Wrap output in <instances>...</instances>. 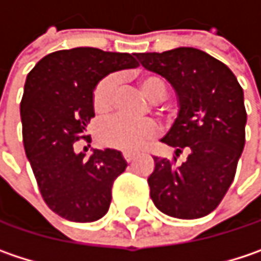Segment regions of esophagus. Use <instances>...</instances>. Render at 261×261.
<instances>
[{"label":"esophagus","instance_id":"1","mask_svg":"<svg viewBox=\"0 0 261 261\" xmlns=\"http://www.w3.org/2000/svg\"><path fill=\"white\" fill-rule=\"evenodd\" d=\"M123 158H124V160H126L127 163H130V162L135 159V154H132V153H123Z\"/></svg>","mask_w":261,"mask_h":261}]
</instances>
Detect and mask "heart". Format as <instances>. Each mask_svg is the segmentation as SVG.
Here are the masks:
<instances>
[{"label":"heart","instance_id":"b5f03b06","mask_svg":"<svg viewBox=\"0 0 261 261\" xmlns=\"http://www.w3.org/2000/svg\"><path fill=\"white\" fill-rule=\"evenodd\" d=\"M141 92L150 101H160L166 95V83L156 74H142L138 77ZM117 92V79L116 75H107L95 86L92 103L93 110L99 114H105L113 110ZM158 132L156 123L151 120L132 121L126 117H113L107 120L99 127L98 138L99 142L126 153H135L141 150Z\"/></svg>","mask_w":261,"mask_h":261}]
</instances>
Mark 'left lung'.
<instances>
[{
	"instance_id": "8db88e82",
	"label": "left lung",
	"mask_w": 261,
	"mask_h": 261,
	"mask_svg": "<svg viewBox=\"0 0 261 261\" xmlns=\"http://www.w3.org/2000/svg\"><path fill=\"white\" fill-rule=\"evenodd\" d=\"M137 58L177 93L179 111L162 142L174 147L177 158L182 150L189 151L181 165L153 158L150 196L169 217H205L227 193L245 145L244 90L229 66L199 48L178 47L137 53Z\"/></svg>"
}]
</instances>
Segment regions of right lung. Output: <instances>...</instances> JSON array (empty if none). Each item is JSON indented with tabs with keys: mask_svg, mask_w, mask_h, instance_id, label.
I'll return each instance as SVG.
<instances>
[{
	"mask_svg": "<svg viewBox=\"0 0 261 261\" xmlns=\"http://www.w3.org/2000/svg\"><path fill=\"white\" fill-rule=\"evenodd\" d=\"M135 66L129 53L75 47L44 56L27 77L20 102L25 153L47 206L65 220L96 221L110 208L113 182L127 163L111 148L79 153L77 141H90L84 134L95 117V86Z\"/></svg>",
	"mask_w": 261,
	"mask_h": 261,
	"instance_id": "1",
	"label": "right lung"
}]
</instances>
